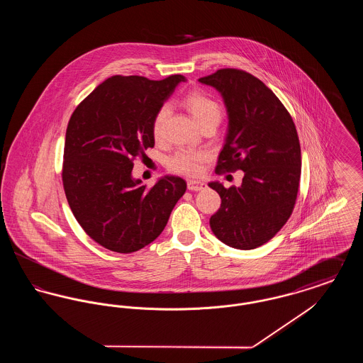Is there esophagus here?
Segmentation results:
<instances>
[{"mask_svg":"<svg viewBox=\"0 0 363 363\" xmlns=\"http://www.w3.org/2000/svg\"><path fill=\"white\" fill-rule=\"evenodd\" d=\"M206 188V184L203 181H194V179H189L188 181V189L199 191Z\"/></svg>","mask_w":363,"mask_h":363,"instance_id":"34e87169","label":"esophagus"}]
</instances>
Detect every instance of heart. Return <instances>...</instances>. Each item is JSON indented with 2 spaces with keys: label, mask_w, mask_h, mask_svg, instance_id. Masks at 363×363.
I'll return each instance as SVG.
<instances>
[{
  "label": "heart",
  "mask_w": 363,
  "mask_h": 363,
  "mask_svg": "<svg viewBox=\"0 0 363 363\" xmlns=\"http://www.w3.org/2000/svg\"><path fill=\"white\" fill-rule=\"evenodd\" d=\"M182 104L199 125H201L203 122L208 121V120H212V118L220 120L222 110H220L219 104L212 96H209L208 94L200 91V89L190 91L189 94H186L184 96ZM167 114H169V107L166 104H163L157 108V111L154 116L152 136L155 140L162 138L163 125H164ZM206 159H207V155L203 151L181 148V150H177L173 155L169 157L167 166L173 173L196 177L201 173L203 163Z\"/></svg>",
  "instance_id": "1"
}]
</instances>
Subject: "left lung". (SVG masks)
I'll return each instance as SVG.
<instances>
[{
  "label": "left lung",
  "instance_id": "left-lung-1",
  "mask_svg": "<svg viewBox=\"0 0 363 363\" xmlns=\"http://www.w3.org/2000/svg\"><path fill=\"white\" fill-rule=\"evenodd\" d=\"M225 101L228 132L216 174L243 172L241 186L208 185L222 199L209 225L219 241L250 250L277 235L293 213L301 179V145L287 108L257 77L241 69L199 79Z\"/></svg>",
  "mask_w": 363,
  "mask_h": 363
}]
</instances>
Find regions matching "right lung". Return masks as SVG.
<instances>
[{
  "label": "right lung",
  "mask_w": 363,
  "mask_h": 363,
  "mask_svg": "<svg viewBox=\"0 0 363 363\" xmlns=\"http://www.w3.org/2000/svg\"><path fill=\"white\" fill-rule=\"evenodd\" d=\"M182 74L163 80L113 76L70 117L62 184L70 209L86 234L117 253L138 252L164 230L186 182L174 175L151 189L132 177L133 160L155 145L152 120Z\"/></svg>",
  "instance_id": "1"
}]
</instances>
